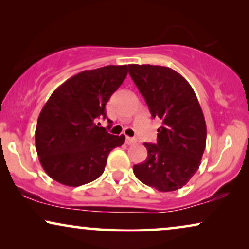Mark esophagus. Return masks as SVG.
<instances>
[{"instance_id": "esophagus-1", "label": "esophagus", "mask_w": 249, "mask_h": 249, "mask_svg": "<svg viewBox=\"0 0 249 249\" xmlns=\"http://www.w3.org/2000/svg\"><path fill=\"white\" fill-rule=\"evenodd\" d=\"M125 142H127V145H134V144H136V138L127 137L125 138Z\"/></svg>"}]
</instances>
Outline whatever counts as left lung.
<instances>
[{
	"label": "left lung",
	"instance_id": "8db88e82",
	"mask_svg": "<svg viewBox=\"0 0 249 249\" xmlns=\"http://www.w3.org/2000/svg\"><path fill=\"white\" fill-rule=\"evenodd\" d=\"M129 74L145 98L153 119L160 118L158 142L147 159L134 165L142 183L159 192L182 188L199 168L206 145V124L188 81L168 67L129 64Z\"/></svg>",
	"mask_w": 249,
	"mask_h": 249
}]
</instances>
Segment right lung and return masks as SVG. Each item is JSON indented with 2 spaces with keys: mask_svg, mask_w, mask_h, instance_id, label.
Segmentation results:
<instances>
[{
  "mask_svg": "<svg viewBox=\"0 0 249 249\" xmlns=\"http://www.w3.org/2000/svg\"><path fill=\"white\" fill-rule=\"evenodd\" d=\"M127 73V66L86 70L51 95L37 120L35 142L40 164L53 180L78 187L104 172L108 153L125 137L108 134L97 121L107 119L105 105Z\"/></svg>",
  "mask_w": 249,
  "mask_h": 249,
  "instance_id": "1",
  "label": "right lung"
}]
</instances>
